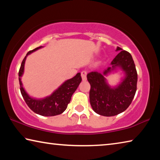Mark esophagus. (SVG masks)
<instances>
[{
	"label": "esophagus",
	"mask_w": 160,
	"mask_h": 160,
	"mask_svg": "<svg viewBox=\"0 0 160 160\" xmlns=\"http://www.w3.org/2000/svg\"><path fill=\"white\" fill-rule=\"evenodd\" d=\"M87 71L85 70H83V71L81 72V77H82V79L83 81H85L87 80Z\"/></svg>",
	"instance_id": "1"
}]
</instances>
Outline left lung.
Returning a JSON list of instances; mask_svg holds the SVG:
<instances>
[{
  "instance_id": "8db88e82",
  "label": "left lung",
  "mask_w": 160,
  "mask_h": 160,
  "mask_svg": "<svg viewBox=\"0 0 160 160\" xmlns=\"http://www.w3.org/2000/svg\"><path fill=\"white\" fill-rule=\"evenodd\" d=\"M121 51L111 63L112 67L103 73L97 71L87 75L91 85L90 102L94 112L104 116H113L124 112L135 96L137 90L138 74L132 56L120 47ZM124 72L125 77L118 86L112 88L107 83L105 75L118 68Z\"/></svg>"
}]
</instances>
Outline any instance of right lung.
<instances>
[{
    "mask_svg": "<svg viewBox=\"0 0 160 160\" xmlns=\"http://www.w3.org/2000/svg\"><path fill=\"white\" fill-rule=\"evenodd\" d=\"M42 47H39L29 51L22 62L18 73L20 92L26 104L34 113L44 116H56L61 114L66 109L68 104H69L71 99L72 94L77 90L78 87L82 81V78H81L80 72H78L71 79L65 81L57 90L54 91L50 96H48L45 98L35 99L29 96L23 88L21 78L24 73V68H25L27 56Z\"/></svg>",
    "mask_w": 160,
    "mask_h": 160,
    "instance_id": "right-lung-1",
    "label": "right lung"
}]
</instances>
